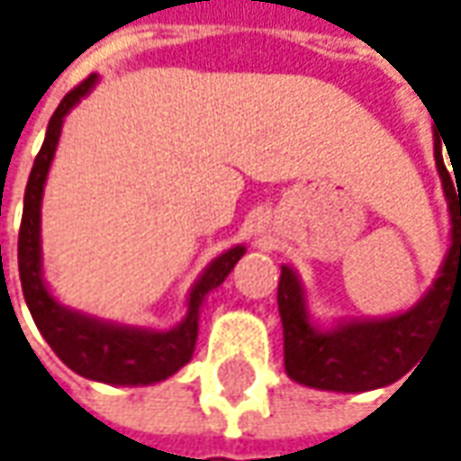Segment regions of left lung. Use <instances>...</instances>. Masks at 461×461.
Segmentation results:
<instances>
[{
    "mask_svg": "<svg viewBox=\"0 0 461 461\" xmlns=\"http://www.w3.org/2000/svg\"><path fill=\"white\" fill-rule=\"evenodd\" d=\"M434 159L449 205L452 243L434 286L411 310L381 320H348L324 330L310 320L304 286L294 268L281 267L276 299L284 327V367L292 381L339 393L391 385L419 363L447 310L461 304V165L452 162V176L437 137Z\"/></svg>",
    "mask_w": 461,
    "mask_h": 461,
    "instance_id": "obj_1",
    "label": "left lung"
}]
</instances>
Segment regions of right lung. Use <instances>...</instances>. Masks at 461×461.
Instances as JSON below:
<instances>
[{
    "label": "right lung",
    "mask_w": 461,
    "mask_h": 461,
    "mask_svg": "<svg viewBox=\"0 0 461 461\" xmlns=\"http://www.w3.org/2000/svg\"><path fill=\"white\" fill-rule=\"evenodd\" d=\"M98 76H88L80 86L55 108L42 149L35 157V165L24 190V210H22L20 243H17V261H20V281L24 302L35 320L37 330L48 339L55 355L70 370L83 378L108 383V385H151L175 375L182 366L190 363L197 339L200 307L205 296L218 289L225 276L233 271L238 258L246 253L243 246H233L221 253L215 261L194 281L187 296V314L172 330H147V327H129V324L106 322L91 314L70 310L50 294L42 279V249H40V208L45 180L50 172L52 157L60 141L65 116L78 104L83 95L91 94Z\"/></svg>",
    "instance_id": "right-lung-1"
}]
</instances>
